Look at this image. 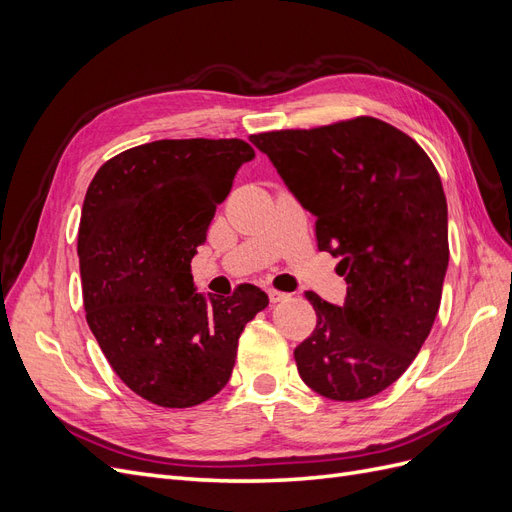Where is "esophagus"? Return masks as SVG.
<instances>
[{
	"instance_id": "1",
	"label": "esophagus",
	"mask_w": 512,
	"mask_h": 512,
	"mask_svg": "<svg viewBox=\"0 0 512 512\" xmlns=\"http://www.w3.org/2000/svg\"><path fill=\"white\" fill-rule=\"evenodd\" d=\"M267 292H269V301H271V303H280V301L288 299V294L282 292V290H277V288H269Z\"/></svg>"
}]
</instances>
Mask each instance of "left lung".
Segmentation results:
<instances>
[{"instance_id": "left-lung-1", "label": "left lung", "mask_w": 512, "mask_h": 512, "mask_svg": "<svg viewBox=\"0 0 512 512\" xmlns=\"http://www.w3.org/2000/svg\"><path fill=\"white\" fill-rule=\"evenodd\" d=\"M250 141L305 209L316 243L339 256L344 305L307 290L316 329L294 348L301 380L335 401L374 397L414 361L440 309L448 267L446 196L412 136L376 117Z\"/></svg>"}]
</instances>
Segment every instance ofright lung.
<instances>
[{
    "mask_svg": "<svg viewBox=\"0 0 512 512\" xmlns=\"http://www.w3.org/2000/svg\"><path fill=\"white\" fill-rule=\"evenodd\" d=\"M241 138H177L121 151L91 179L79 226L85 318L121 382L160 408L218 395L239 337L269 305L241 284L226 299L194 292L190 262L237 170Z\"/></svg>",
    "mask_w": 512,
    "mask_h": 512,
    "instance_id": "add662e5",
    "label": "right lung"
}]
</instances>
